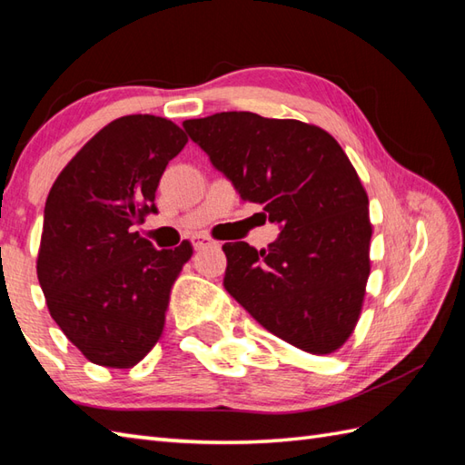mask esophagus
<instances>
[{
  "label": "esophagus",
  "mask_w": 465,
  "mask_h": 465,
  "mask_svg": "<svg viewBox=\"0 0 465 465\" xmlns=\"http://www.w3.org/2000/svg\"><path fill=\"white\" fill-rule=\"evenodd\" d=\"M192 243H193V250H203V248H207V245H212L213 240L203 238V235H197V238L192 240Z\"/></svg>",
  "instance_id": "obj_1"
}]
</instances>
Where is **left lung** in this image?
Masks as SVG:
<instances>
[{"instance_id":"left-lung-1","label":"left lung","mask_w":465,"mask_h":465,"mask_svg":"<svg viewBox=\"0 0 465 465\" xmlns=\"http://www.w3.org/2000/svg\"><path fill=\"white\" fill-rule=\"evenodd\" d=\"M183 127L243 202L282 223L280 238L260 252L245 242L223 245L225 290L295 348L340 350L361 313L373 232L368 193L341 145L313 124L252 112Z\"/></svg>"}]
</instances>
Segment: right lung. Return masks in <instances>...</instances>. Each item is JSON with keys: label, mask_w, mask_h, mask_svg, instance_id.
Segmentation results:
<instances>
[{"label": "right lung", "mask_w": 465, "mask_h": 465, "mask_svg": "<svg viewBox=\"0 0 465 465\" xmlns=\"http://www.w3.org/2000/svg\"><path fill=\"white\" fill-rule=\"evenodd\" d=\"M185 143L165 117H117L49 190L37 280L59 330L92 363L134 368L162 338L172 288L193 248L183 240L155 250L134 225L157 212L160 177Z\"/></svg>", "instance_id": "right-lung-1"}]
</instances>
